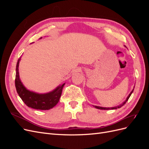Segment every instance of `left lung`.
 Instances as JSON below:
<instances>
[{
    "label": "left lung",
    "instance_id": "8db88e82",
    "mask_svg": "<svg viewBox=\"0 0 149 149\" xmlns=\"http://www.w3.org/2000/svg\"><path fill=\"white\" fill-rule=\"evenodd\" d=\"M133 91H134V89L132 90V91H131V93H130V94H129V95L128 96V97H127V99H126V100L122 104H120V105H119V106H117V107H111V108H109V107H100V106H94L96 108H97V109H104V110H108V109H118V108H120V107H121L122 106H124L125 104L126 103V102H127V101H128V100H129V98L130 97V95H131V94L132 93V92H133Z\"/></svg>",
    "mask_w": 149,
    "mask_h": 149
}]
</instances>
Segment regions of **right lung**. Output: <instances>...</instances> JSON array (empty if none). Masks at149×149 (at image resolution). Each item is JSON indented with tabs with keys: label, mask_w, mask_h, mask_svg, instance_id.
Wrapping results in <instances>:
<instances>
[{
	"label": "right lung",
	"mask_w": 149,
	"mask_h": 149,
	"mask_svg": "<svg viewBox=\"0 0 149 149\" xmlns=\"http://www.w3.org/2000/svg\"><path fill=\"white\" fill-rule=\"evenodd\" d=\"M20 57L16 66L15 84L17 93L25 104L35 109L48 110L56 105L61 95L65 84L58 86L54 91L47 94H37L26 89L21 83L19 75V65Z\"/></svg>",
	"instance_id": "right-lung-1"
}]
</instances>
